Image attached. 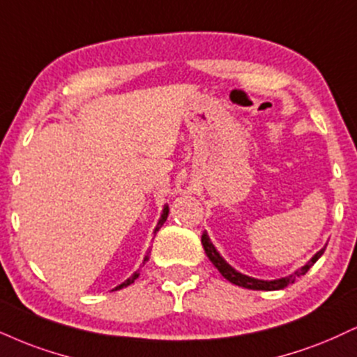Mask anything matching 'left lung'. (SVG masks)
Wrapping results in <instances>:
<instances>
[{
	"label": "left lung",
	"mask_w": 357,
	"mask_h": 357,
	"mask_svg": "<svg viewBox=\"0 0 357 357\" xmlns=\"http://www.w3.org/2000/svg\"><path fill=\"white\" fill-rule=\"evenodd\" d=\"M201 243H203L206 256L209 257V261H211V263L216 266L218 271H220L222 276L227 279V281L233 282V284H236V286L246 287V289H256V291H278V289H284L287 284H293L296 279L304 276V274L309 271V268H311V266L314 264L321 256H323V252L326 249V248H323L321 251H317L316 255L312 256L311 259H309L307 263L303 266V268H299L298 271L289 274V276L281 278V279H274V281H263V279L249 278V276H246V274L238 273L234 268H231V266L227 264L225 259H222L220 252H218V249L213 246L211 239H209V236H208V233H206V231L203 233V236H201Z\"/></svg>",
	"instance_id": "obj_1"
}]
</instances>
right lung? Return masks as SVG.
Returning <instances> with one entry per match:
<instances>
[{"mask_svg":"<svg viewBox=\"0 0 357 357\" xmlns=\"http://www.w3.org/2000/svg\"><path fill=\"white\" fill-rule=\"evenodd\" d=\"M167 213H169V208H167V204H165V208H162V213H161V218H160V221H158V226H156V229H154V234H156L158 233V231H160V227L162 226V225H165V221L167 220ZM149 259V256H146L144 257V263H146V261H148ZM143 263V264H144ZM137 276H139V273H135V274H132V276L131 278H128L126 279V281H124L123 282V284H119V286H116L114 287V289H121V287H126V286H130V284H132V282H135L136 281V278Z\"/></svg>","mask_w":357,"mask_h":357,"instance_id":"obj_1","label":"right lung"}]
</instances>
